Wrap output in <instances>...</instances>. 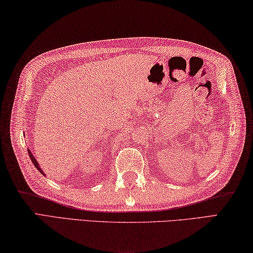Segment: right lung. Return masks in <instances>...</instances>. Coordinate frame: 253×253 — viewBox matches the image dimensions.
<instances>
[{"label":"right lung","instance_id":"add662e5","mask_svg":"<svg viewBox=\"0 0 253 253\" xmlns=\"http://www.w3.org/2000/svg\"><path fill=\"white\" fill-rule=\"evenodd\" d=\"M29 156H30V159H31V161H32L33 162V165H34V167L35 168H37V169L40 171V172H41V173L43 174V175H45V174H44V172L41 170V168H40V165H39V162L37 161V159H35L34 157H33V154L32 153H31L30 152V150H29Z\"/></svg>","mask_w":253,"mask_h":253}]
</instances>
